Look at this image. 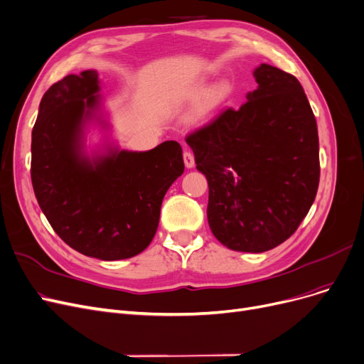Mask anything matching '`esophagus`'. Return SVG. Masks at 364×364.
Instances as JSON below:
<instances>
[{
  "label": "esophagus",
  "instance_id": "obj_1",
  "mask_svg": "<svg viewBox=\"0 0 364 364\" xmlns=\"http://www.w3.org/2000/svg\"><path fill=\"white\" fill-rule=\"evenodd\" d=\"M183 157H184V165H186V168H193V166H195V156H193L192 151L186 150L184 154H183Z\"/></svg>",
  "mask_w": 364,
  "mask_h": 364
}]
</instances>
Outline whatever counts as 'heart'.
I'll list each match as a JSON object with an SVG mask.
<instances>
[{"label": "heart", "mask_w": 364, "mask_h": 364, "mask_svg": "<svg viewBox=\"0 0 364 364\" xmlns=\"http://www.w3.org/2000/svg\"><path fill=\"white\" fill-rule=\"evenodd\" d=\"M226 97V86L225 85H215L214 87H211L207 93V97L203 100L202 104V113H208L210 109L215 108L223 98Z\"/></svg>", "instance_id": "heart-1"}]
</instances>
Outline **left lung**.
Here are the masks:
<instances>
[{"mask_svg":"<svg viewBox=\"0 0 364 364\" xmlns=\"http://www.w3.org/2000/svg\"><path fill=\"white\" fill-rule=\"evenodd\" d=\"M259 87L186 136L208 181L207 217L235 251L282 244L306 217L320 183L317 122L297 78L272 65L255 71Z\"/></svg>","mask_w":364,"mask_h":364,"instance_id":"obj_1","label":"left lung"}]
</instances>
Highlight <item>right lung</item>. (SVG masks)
I'll list each match as a JSON object with an SVG mask.
<instances>
[{
    "label": "right lung",
    "instance_id": "obj_1",
    "mask_svg": "<svg viewBox=\"0 0 364 364\" xmlns=\"http://www.w3.org/2000/svg\"><path fill=\"white\" fill-rule=\"evenodd\" d=\"M97 71L70 74L40 102L31 143V180L41 211L59 238L85 256L129 259L159 226L169 186L184 171L177 141L149 151H119L90 161L82 129L100 105Z\"/></svg>",
    "mask_w": 364,
    "mask_h": 364
}]
</instances>
